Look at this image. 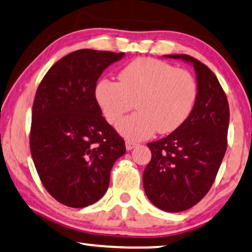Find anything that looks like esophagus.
<instances>
[{"instance_id":"1","label":"esophagus","mask_w":252,"mask_h":252,"mask_svg":"<svg viewBox=\"0 0 252 252\" xmlns=\"http://www.w3.org/2000/svg\"><path fill=\"white\" fill-rule=\"evenodd\" d=\"M136 145H137V143H135V142L132 141H126V150H131L132 148H135Z\"/></svg>"}]
</instances>
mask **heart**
Wrapping results in <instances>:
<instances>
[{
  "mask_svg": "<svg viewBox=\"0 0 252 252\" xmlns=\"http://www.w3.org/2000/svg\"><path fill=\"white\" fill-rule=\"evenodd\" d=\"M96 99L105 120L116 123L134 108L137 113L117 124L120 134L130 139H143L154 132L169 134L186 122L197 97L195 78L184 69L164 61L141 57L124 66L118 83L101 80Z\"/></svg>",
  "mask_w": 252,
  "mask_h": 252,
  "instance_id": "heart-1",
  "label": "heart"
}]
</instances>
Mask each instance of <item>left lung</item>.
Masks as SVG:
<instances>
[{
	"label": "left lung",
	"instance_id": "obj_1",
	"mask_svg": "<svg viewBox=\"0 0 252 252\" xmlns=\"http://www.w3.org/2000/svg\"><path fill=\"white\" fill-rule=\"evenodd\" d=\"M191 62L197 97L178 129L150 142L151 159L143 172L144 191L155 207L180 213L197 204L214 184L228 147L229 103L216 75L189 55H168Z\"/></svg>",
	"mask_w": 252,
	"mask_h": 252
}]
</instances>
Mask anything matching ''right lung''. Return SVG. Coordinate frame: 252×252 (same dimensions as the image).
<instances>
[{"mask_svg":"<svg viewBox=\"0 0 252 252\" xmlns=\"http://www.w3.org/2000/svg\"><path fill=\"white\" fill-rule=\"evenodd\" d=\"M124 53L81 49L48 70L36 92L30 153L42 184L57 202L84 208L102 198L124 139L102 116L95 90Z\"/></svg>","mask_w":252,"mask_h":252,"instance_id":"1","label":"right lung"}]
</instances>
